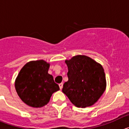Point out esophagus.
I'll return each mask as SVG.
<instances>
[{"label": "esophagus", "mask_w": 129, "mask_h": 129, "mask_svg": "<svg viewBox=\"0 0 129 129\" xmlns=\"http://www.w3.org/2000/svg\"><path fill=\"white\" fill-rule=\"evenodd\" d=\"M59 88H60V89L61 90L62 88V86H63V83H60V84L59 85Z\"/></svg>", "instance_id": "1"}]
</instances>
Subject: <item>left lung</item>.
Returning a JSON list of instances; mask_svg holds the SVG:
<instances>
[{
  "instance_id": "1",
  "label": "left lung",
  "mask_w": 129,
  "mask_h": 129,
  "mask_svg": "<svg viewBox=\"0 0 129 129\" xmlns=\"http://www.w3.org/2000/svg\"><path fill=\"white\" fill-rule=\"evenodd\" d=\"M68 67V81L62 92L77 107L94 105L106 88L104 70L100 64L85 55H76L65 61Z\"/></svg>"
}]
</instances>
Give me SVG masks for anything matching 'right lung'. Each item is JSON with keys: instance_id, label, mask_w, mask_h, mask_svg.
Instances as JSON below:
<instances>
[{"instance_id": "right-lung-1", "label": "right lung", "mask_w": 129, "mask_h": 129, "mask_svg": "<svg viewBox=\"0 0 129 129\" xmlns=\"http://www.w3.org/2000/svg\"><path fill=\"white\" fill-rule=\"evenodd\" d=\"M50 64L43 60L30 61L22 68L15 81V89L24 103L32 107L47 104L53 92L59 90L53 76L48 73Z\"/></svg>"}]
</instances>
